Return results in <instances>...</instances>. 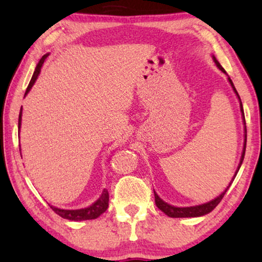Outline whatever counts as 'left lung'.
Instances as JSON below:
<instances>
[{
	"instance_id": "8db88e82",
	"label": "left lung",
	"mask_w": 262,
	"mask_h": 262,
	"mask_svg": "<svg viewBox=\"0 0 262 262\" xmlns=\"http://www.w3.org/2000/svg\"><path fill=\"white\" fill-rule=\"evenodd\" d=\"M214 61L217 67H219L222 72L225 73V70L223 69V67L220 64V62L217 61L215 59L214 56ZM227 74V73H225ZM230 84H231V86L233 89V91L236 92V95L238 97L239 101H241V111H242V114H243V119H244V123H245V115H244V110H243V104H242V100H241V97H239L238 92L236 90V88H234L233 83L231 81V78H228ZM245 133H246V127H245ZM245 149H246V135H245V142H244V149H243V154H242V158H241V163H239V166L237 168V172L239 171V168H241V165L242 163L244 161V156H245ZM237 172L236 174H234V177L237 176ZM233 180V179H232ZM230 185H231V183H230ZM229 189V187L224 190L223 193H222L220 196H217L216 199H214V200L210 201V202H207V203H203V205H200V206H194V207H186V208H179V207H173V206H170L168 203L164 202L161 198L158 196V195L155 193V202H156V206L158 207V209H161L164 214H166L167 216L170 217H174V219H177V217H198V216H202V215H206L208 214V212H210L211 210H214V208L219 205V203L222 201V199H223L224 194L227 193V190Z\"/></svg>"
}]
</instances>
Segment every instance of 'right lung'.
<instances>
[{
  "mask_svg": "<svg viewBox=\"0 0 262 262\" xmlns=\"http://www.w3.org/2000/svg\"><path fill=\"white\" fill-rule=\"evenodd\" d=\"M48 56V54L43 55L41 57V60L39 61V63L37 64V67H35V70L33 73V76L31 78V81L28 85V89H26L25 91V95L28 94L30 91V89L32 88V85L35 82V79H37L39 73H40L41 67L43 64V62H45L46 57ZM20 122H21V108H20V112H19V118H18V128H20ZM50 206V205H48ZM52 208V210L57 214L59 216H61L62 219H66V220H70V221H85V220H95L97 217H99L101 214H103L104 211H106L108 207V192L106 189L103 190V194H101V196L97 200L94 205L88 207V208H84V209H76V210H66V209H59V208H55L53 206H50Z\"/></svg>",
  "mask_w": 262,
  "mask_h": 262,
  "instance_id": "right-lung-1",
  "label": "right lung"
}]
</instances>
